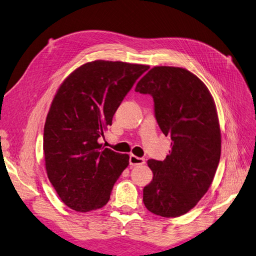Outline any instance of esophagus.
Masks as SVG:
<instances>
[{
  "instance_id": "34e87169",
  "label": "esophagus",
  "mask_w": 256,
  "mask_h": 256,
  "mask_svg": "<svg viewBox=\"0 0 256 256\" xmlns=\"http://www.w3.org/2000/svg\"><path fill=\"white\" fill-rule=\"evenodd\" d=\"M129 162H130V166H142V164H145V159L144 158H140V157H136V156H134V154H130Z\"/></svg>"
}]
</instances>
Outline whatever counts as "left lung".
Returning a JSON list of instances; mask_svg holds the SVG:
<instances>
[{
  "mask_svg": "<svg viewBox=\"0 0 256 256\" xmlns=\"http://www.w3.org/2000/svg\"><path fill=\"white\" fill-rule=\"evenodd\" d=\"M136 92L152 96L154 118L171 150L164 161L150 159L152 180L143 189L145 207L175 218L187 214L210 187L221 154V131L212 96L187 69L152 68Z\"/></svg>",
  "mask_w": 256,
  "mask_h": 256,
  "instance_id": "obj_1",
  "label": "left lung"
}]
</instances>
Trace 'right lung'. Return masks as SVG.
Returning <instances> with one entry per match:
<instances>
[{"label": "right lung", "instance_id": "1", "mask_svg": "<svg viewBox=\"0 0 256 256\" xmlns=\"http://www.w3.org/2000/svg\"><path fill=\"white\" fill-rule=\"evenodd\" d=\"M150 68L94 60L60 84L44 128L46 170L60 200L76 212L104 207L129 164L127 154L99 144L122 99Z\"/></svg>", "mask_w": 256, "mask_h": 256}]
</instances>
